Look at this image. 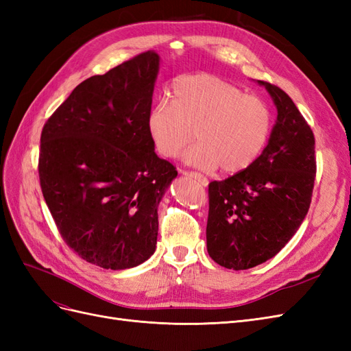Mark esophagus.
<instances>
[{
  "label": "esophagus",
  "mask_w": 351,
  "mask_h": 351,
  "mask_svg": "<svg viewBox=\"0 0 351 351\" xmlns=\"http://www.w3.org/2000/svg\"><path fill=\"white\" fill-rule=\"evenodd\" d=\"M180 173L187 176V177L195 178L200 186H208V178L202 176V174H199V173H196V171H186V169H180Z\"/></svg>",
  "instance_id": "1"
}]
</instances>
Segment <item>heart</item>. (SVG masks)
<instances>
[{"label": "heart", "mask_w": 351, "mask_h": 351, "mask_svg": "<svg viewBox=\"0 0 351 351\" xmlns=\"http://www.w3.org/2000/svg\"><path fill=\"white\" fill-rule=\"evenodd\" d=\"M274 115L262 98L244 93L214 74L178 77L171 102L159 101L147 114V130L156 151L173 158L195 139L186 152L190 165L237 174L263 152L272 133Z\"/></svg>", "instance_id": "heart-1"}]
</instances>
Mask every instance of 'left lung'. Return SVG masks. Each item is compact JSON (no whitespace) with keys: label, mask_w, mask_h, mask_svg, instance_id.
Masks as SVG:
<instances>
[{"label":"left lung","mask_w":351,"mask_h":351,"mask_svg":"<svg viewBox=\"0 0 351 351\" xmlns=\"http://www.w3.org/2000/svg\"><path fill=\"white\" fill-rule=\"evenodd\" d=\"M259 83L278 110L269 142L244 171L208 186V253L236 271L267 262L289 243L309 210L316 176L311 125L282 89Z\"/></svg>","instance_id":"1"}]
</instances>
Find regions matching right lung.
I'll use <instances>...</instances> for the list:
<instances>
[{
	"instance_id": "add662e5",
	"label": "right lung",
	"mask_w": 351,
	"mask_h": 351,
	"mask_svg": "<svg viewBox=\"0 0 351 351\" xmlns=\"http://www.w3.org/2000/svg\"><path fill=\"white\" fill-rule=\"evenodd\" d=\"M159 57L146 51L74 88L40 133L42 195L67 246L105 269L151 258L177 176L147 130Z\"/></svg>"
}]
</instances>
